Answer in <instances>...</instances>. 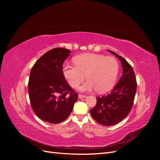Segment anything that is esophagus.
<instances>
[{
	"mask_svg": "<svg viewBox=\"0 0 160 160\" xmlns=\"http://www.w3.org/2000/svg\"><path fill=\"white\" fill-rule=\"evenodd\" d=\"M78 97H79V99H82V98H85V97H86V95H82V94H79Z\"/></svg>",
	"mask_w": 160,
	"mask_h": 160,
	"instance_id": "obj_1",
	"label": "esophagus"
}]
</instances>
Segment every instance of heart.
Masks as SVG:
<instances>
[{
	"mask_svg": "<svg viewBox=\"0 0 160 160\" xmlns=\"http://www.w3.org/2000/svg\"><path fill=\"white\" fill-rule=\"evenodd\" d=\"M75 65H62V75L72 88H77L85 79L87 81L79 88L81 91L97 89L99 93L110 90L118 78L119 63L113 57L87 53L75 57Z\"/></svg>",
	"mask_w": 160,
	"mask_h": 160,
	"instance_id": "obj_1",
	"label": "heart"
}]
</instances>
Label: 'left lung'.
Masks as SVG:
<instances>
[{
	"mask_svg": "<svg viewBox=\"0 0 160 160\" xmlns=\"http://www.w3.org/2000/svg\"><path fill=\"white\" fill-rule=\"evenodd\" d=\"M121 61L123 74L113 89L108 95L97 98V103L90 113L97 122L111 126L122 122L132 108L137 89L135 72L129 62L115 52L109 50Z\"/></svg>",
	"mask_w": 160,
	"mask_h": 160,
	"instance_id": "left-lung-1",
	"label": "left lung"
}]
</instances>
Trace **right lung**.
<instances>
[{
    "label": "right lung",
    "mask_w": 160,
    "mask_h": 160,
    "mask_svg": "<svg viewBox=\"0 0 160 160\" xmlns=\"http://www.w3.org/2000/svg\"><path fill=\"white\" fill-rule=\"evenodd\" d=\"M71 51L55 48L38 59L30 72L28 91L34 112L44 122L56 124L71 114L78 94L62 75L63 62Z\"/></svg>",
    "instance_id": "add662e5"
}]
</instances>
